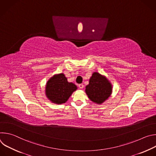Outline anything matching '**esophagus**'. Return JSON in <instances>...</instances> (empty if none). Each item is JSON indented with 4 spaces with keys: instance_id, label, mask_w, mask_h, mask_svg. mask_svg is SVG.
Here are the masks:
<instances>
[{
    "instance_id": "34e87169",
    "label": "esophagus",
    "mask_w": 156,
    "mask_h": 156,
    "mask_svg": "<svg viewBox=\"0 0 156 156\" xmlns=\"http://www.w3.org/2000/svg\"><path fill=\"white\" fill-rule=\"evenodd\" d=\"M83 87H84L83 84H79V87H80V89H83Z\"/></svg>"
}]
</instances>
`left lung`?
<instances>
[{
  "label": "left lung",
  "mask_w": 156,
  "mask_h": 156,
  "mask_svg": "<svg viewBox=\"0 0 156 156\" xmlns=\"http://www.w3.org/2000/svg\"><path fill=\"white\" fill-rule=\"evenodd\" d=\"M112 86L108 81L99 73L95 72L86 86V93L93 102L101 104L110 96Z\"/></svg>",
  "instance_id": "obj_1"
}]
</instances>
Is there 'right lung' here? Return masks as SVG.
Here are the masks:
<instances>
[{
    "label": "right lung",
    "instance_id": "right-lung-1",
    "mask_svg": "<svg viewBox=\"0 0 156 156\" xmlns=\"http://www.w3.org/2000/svg\"><path fill=\"white\" fill-rule=\"evenodd\" d=\"M77 89L75 84L69 83L62 73L51 78L48 82L46 92L49 99L55 104L65 103Z\"/></svg>",
    "mask_w": 156,
    "mask_h": 156
}]
</instances>
